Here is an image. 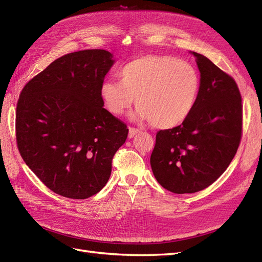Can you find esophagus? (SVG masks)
Masks as SVG:
<instances>
[{"label": "esophagus", "mask_w": 262, "mask_h": 262, "mask_svg": "<svg viewBox=\"0 0 262 262\" xmlns=\"http://www.w3.org/2000/svg\"><path fill=\"white\" fill-rule=\"evenodd\" d=\"M141 131L139 130V129H137V128H132V126H130L129 128V138L131 139V138H133L134 136H136V134H138V133H140Z\"/></svg>", "instance_id": "esophagus-1"}]
</instances>
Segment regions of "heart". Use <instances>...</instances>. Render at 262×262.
Wrapping results in <instances>:
<instances>
[{
	"label": "heart",
	"mask_w": 262,
	"mask_h": 262,
	"mask_svg": "<svg viewBox=\"0 0 262 262\" xmlns=\"http://www.w3.org/2000/svg\"><path fill=\"white\" fill-rule=\"evenodd\" d=\"M119 82L100 87L104 105L115 116L129 110L136 98L134 117L146 119L158 129H171L192 112L200 91V77L189 62L170 55L148 54L119 71Z\"/></svg>",
	"instance_id": "heart-1"
}]
</instances>
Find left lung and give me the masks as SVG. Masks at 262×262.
Returning a JSON list of instances; mask_svg holds the SVG:
<instances>
[{
	"instance_id": "obj_1",
	"label": "left lung",
	"mask_w": 262,
	"mask_h": 262,
	"mask_svg": "<svg viewBox=\"0 0 262 262\" xmlns=\"http://www.w3.org/2000/svg\"><path fill=\"white\" fill-rule=\"evenodd\" d=\"M200 71V91L180 125L156 133L150 167L173 193H193L212 185L234 158L243 132L242 96L234 78L204 55L191 52Z\"/></svg>"
}]
</instances>
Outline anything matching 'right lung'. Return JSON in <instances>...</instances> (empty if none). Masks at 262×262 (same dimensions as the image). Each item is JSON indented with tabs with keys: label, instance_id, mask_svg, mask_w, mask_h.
Segmentation results:
<instances>
[{
	"label": "right lung",
	"instance_id": "right-lung-1",
	"mask_svg": "<svg viewBox=\"0 0 262 262\" xmlns=\"http://www.w3.org/2000/svg\"><path fill=\"white\" fill-rule=\"evenodd\" d=\"M114 64L102 49L54 60L24 86L16 142L24 162L54 193L87 199L105 187L129 129L104 108L100 87Z\"/></svg>",
	"mask_w": 262,
	"mask_h": 262
}]
</instances>
